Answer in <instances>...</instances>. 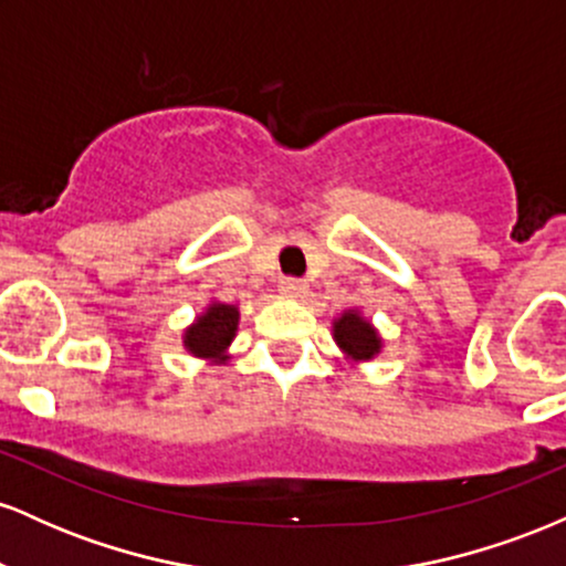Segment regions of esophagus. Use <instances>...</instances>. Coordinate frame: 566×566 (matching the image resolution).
Here are the masks:
<instances>
[{
    "instance_id": "esophagus-1",
    "label": "esophagus",
    "mask_w": 566,
    "mask_h": 566,
    "mask_svg": "<svg viewBox=\"0 0 566 566\" xmlns=\"http://www.w3.org/2000/svg\"><path fill=\"white\" fill-rule=\"evenodd\" d=\"M279 292H282L284 297H303L305 295V282H301V279H282L279 282Z\"/></svg>"
}]
</instances>
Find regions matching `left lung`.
<instances>
[{"mask_svg": "<svg viewBox=\"0 0 566 566\" xmlns=\"http://www.w3.org/2000/svg\"><path fill=\"white\" fill-rule=\"evenodd\" d=\"M333 340L350 365H365L382 354V335L356 305L340 311L333 319Z\"/></svg>", "mask_w": 566, "mask_h": 566, "instance_id": "left-lung-1", "label": "left lung"}]
</instances>
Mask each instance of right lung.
I'll return each instance as SVG.
<instances>
[{
	"mask_svg": "<svg viewBox=\"0 0 566 566\" xmlns=\"http://www.w3.org/2000/svg\"><path fill=\"white\" fill-rule=\"evenodd\" d=\"M239 305L210 297V303L180 333L184 348L207 365H226L231 359L233 337L239 333Z\"/></svg>",
	"mask_w": 566,
	"mask_h": 566,
	"instance_id": "right-lung-1",
	"label": "right lung"
}]
</instances>
